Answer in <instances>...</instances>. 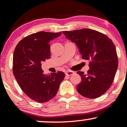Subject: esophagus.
Segmentation results:
<instances>
[{
    "instance_id": "obj_1",
    "label": "esophagus",
    "mask_w": 127,
    "mask_h": 127,
    "mask_svg": "<svg viewBox=\"0 0 127 127\" xmlns=\"http://www.w3.org/2000/svg\"><path fill=\"white\" fill-rule=\"evenodd\" d=\"M74 72H73V71H68L66 72V73H65V74H66V75L67 76H71L72 75H73Z\"/></svg>"
}]
</instances>
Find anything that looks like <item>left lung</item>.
Returning <instances> with one entry per match:
<instances>
[{
  "label": "left lung",
  "mask_w": 127,
  "mask_h": 127,
  "mask_svg": "<svg viewBox=\"0 0 127 127\" xmlns=\"http://www.w3.org/2000/svg\"><path fill=\"white\" fill-rule=\"evenodd\" d=\"M62 33L75 43L84 59L90 61L87 74L78 71L81 82L76 90L82 96L96 98L105 93L113 82L117 68L116 48L107 36L98 31L82 29Z\"/></svg>",
  "instance_id": "8db88e82"
}]
</instances>
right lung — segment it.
<instances>
[{
  "label": "right lung",
  "instance_id": "add662e5",
  "mask_svg": "<svg viewBox=\"0 0 127 127\" xmlns=\"http://www.w3.org/2000/svg\"><path fill=\"white\" fill-rule=\"evenodd\" d=\"M62 32L44 31L28 36L16 46L13 58V72L20 88L31 99L45 102L52 99L65 78L63 72L43 73L41 62L51 56L49 42Z\"/></svg>",
  "mask_w": 127,
  "mask_h": 127
}]
</instances>
